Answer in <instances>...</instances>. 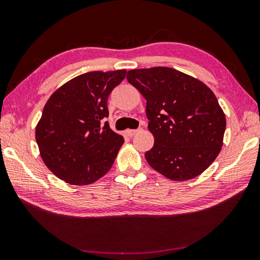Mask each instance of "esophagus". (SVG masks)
Returning a JSON list of instances; mask_svg holds the SVG:
<instances>
[{
	"mask_svg": "<svg viewBox=\"0 0 260 260\" xmlns=\"http://www.w3.org/2000/svg\"><path fill=\"white\" fill-rule=\"evenodd\" d=\"M140 129H127L125 133H126V135L127 136H133V135H135L136 133H138Z\"/></svg>",
	"mask_w": 260,
	"mask_h": 260,
	"instance_id": "34e87169",
	"label": "esophagus"
}]
</instances>
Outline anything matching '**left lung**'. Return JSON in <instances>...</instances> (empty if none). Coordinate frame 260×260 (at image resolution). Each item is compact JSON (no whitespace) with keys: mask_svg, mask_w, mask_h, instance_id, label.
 <instances>
[{"mask_svg":"<svg viewBox=\"0 0 260 260\" xmlns=\"http://www.w3.org/2000/svg\"><path fill=\"white\" fill-rule=\"evenodd\" d=\"M127 80L147 101L155 144L146 152L153 170L175 181L200 175L222 147L226 118L212 90L178 70H131Z\"/></svg>","mask_w":260,"mask_h":260,"instance_id":"obj_1","label":"left lung"}]
</instances>
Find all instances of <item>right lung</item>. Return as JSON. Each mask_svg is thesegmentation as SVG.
<instances>
[{"label":"right lung","mask_w":260,"mask_h":260,"mask_svg":"<svg viewBox=\"0 0 260 260\" xmlns=\"http://www.w3.org/2000/svg\"><path fill=\"white\" fill-rule=\"evenodd\" d=\"M125 76V70L83 73L48 100L35 139L43 161L56 177L81 186L111 169L125 141L105 121L108 98Z\"/></svg>","instance_id":"1"}]
</instances>
